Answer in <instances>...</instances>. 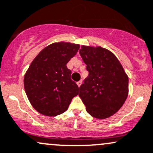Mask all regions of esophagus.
<instances>
[{"mask_svg":"<svg viewBox=\"0 0 153 153\" xmlns=\"http://www.w3.org/2000/svg\"><path fill=\"white\" fill-rule=\"evenodd\" d=\"M77 84H78V87H80V86H81V84H82V81H79L78 82H77Z\"/></svg>","mask_w":153,"mask_h":153,"instance_id":"obj_1","label":"esophagus"}]
</instances>
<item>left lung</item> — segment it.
<instances>
[{
  "label": "left lung",
  "instance_id": "left-lung-1",
  "mask_svg": "<svg viewBox=\"0 0 153 153\" xmlns=\"http://www.w3.org/2000/svg\"><path fill=\"white\" fill-rule=\"evenodd\" d=\"M79 53L89 71L80 86L79 97L91 117L108 118L128 97V75L114 54L105 48L82 45Z\"/></svg>",
  "mask_w": 153,
  "mask_h": 153
}]
</instances>
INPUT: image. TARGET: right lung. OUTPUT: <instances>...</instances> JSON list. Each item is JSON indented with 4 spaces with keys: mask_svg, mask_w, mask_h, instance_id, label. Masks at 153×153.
<instances>
[{
    "mask_svg": "<svg viewBox=\"0 0 153 153\" xmlns=\"http://www.w3.org/2000/svg\"><path fill=\"white\" fill-rule=\"evenodd\" d=\"M80 48L78 44L55 42L36 56L24 76V88L31 105L39 113L55 117L67 110L78 94L67 64Z\"/></svg>",
    "mask_w": 153,
    "mask_h": 153,
    "instance_id": "right-lung-1",
    "label": "right lung"
}]
</instances>
